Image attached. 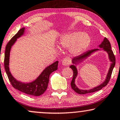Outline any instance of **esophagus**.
I'll return each instance as SVG.
<instances>
[{
  "label": "esophagus",
  "instance_id": "1",
  "mask_svg": "<svg viewBox=\"0 0 120 120\" xmlns=\"http://www.w3.org/2000/svg\"><path fill=\"white\" fill-rule=\"evenodd\" d=\"M71 63V61L68 58L64 59L62 60V65L64 66H68Z\"/></svg>",
  "mask_w": 120,
  "mask_h": 120
}]
</instances>
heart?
I'll return each mask as SVG.
<instances>
[{"label": "heart", "mask_w": 120, "mask_h": 120, "mask_svg": "<svg viewBox=\"0 0 120 120\" xmlns=\"http://www.w3.org/2000/svg\"><path fill=\"white\" fill-rule=\"evenodd\" d=\"M91 38L86 33L74 31L67 34L61 38L59 45L62 48L70 49L72 54L78 55L88 48Z\"/></svg>", "instance_id": "1"}]
</instances>
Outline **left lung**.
<instances>
[{
  "label": "left lung",
  "mask_w": 120,
  "mask_h": 120,
  "mask_svg": "<svg viewBox=\"0 0 120 120\" xmlns=\"http://www.w3.org/2000/svg\"><path fill=\"white\" fill-rule=\"evenodd\" d=\"M98 47L101 49H94L88 50V51L86 52L85 53L79 55V56L75 57V58H74L72 60V62L73 64V65H71L70 67L73 70V76L71 81V87L72 89L75 92H77V94H84L89 93H92V92L97 91L101 90L103 87L105 86L109 82V80H110L113 68H114L115 65V55H114V53H113L112 50L111 49V48L110 42L109 41V40L106 38H104L103 41L98 45ZM101 50H103L107 52L109 55V60L111 62L110 68L109 69V72H108L107 76H106L105 80L100 85L92 89H89V90H82V89H79L75 84V80L77 76V74H78L76 67L75 65H77L79 62L86 59V58H87L92 53H93L94 52Z\"/></svg>",
  "instance_id": "1"
}]
</instances>
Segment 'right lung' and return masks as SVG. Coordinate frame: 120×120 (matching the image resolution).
I'll return each instance as SVG.
<instances>
[{
  "mask_svg": "<svg viewBox=\"0 0 120 120\" xmlns=\"http://www.w3.org/2000/svg\"><path fill=\"white\" fill-rule=\"evenodd\" d=\"M26 28H23L20 29L18 33L11 38L8 42L5 48L4 58V67L6 73L7 74L11 85L15 89H17L20 91L29 95L38 96L43 94L47 90L49 82V75L52 72L57 70L58 66V61H56L51 65L44 69L41 73L37 77L36 79L30 82H22L18 80L12 75L10 71L9 63L10 52L12 47L14 45L17 40L25 33Z\"/></svg>",
  "mask_w": 120,
  "mask_h": 120,
  "instance_id": "obj_1",
  "label": "right lung"
}]
</instances>
